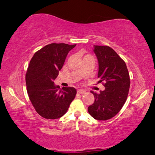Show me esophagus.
<instances>
[{
	"label": "esophagus",
	"instance_id": "1",
	"mask_svg": "<svg viewBox=\"0 0 155 155\" xmlns=\"http://www.w3.org/2000/svg\"><path fill=\"white\" fill-rule=\"evenodd\" d=\"M78 92L80 93V94H84L86 92V91L83 90V89H78Z\"/></svg>",
	"mask_w": 155,
	"mask_h": 155
}]
</instances>
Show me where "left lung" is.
<instances>
[{"instance_id":"8db88e82","label":"left lung","mask_w":155,"mask_h":155,"mask_svg":"<svg viewBox=\"0 0 155 155\" xmlns=\"http://www.w3.org/2000/svg\"><path fill=\"white\" fill-rule=\"evenodd\" d=\"M99 63V82H104L105 90L99 94L91 91L94 102L88 112L94 119L106 120L115 116L126 102L130 88V76L124 61L108 46H94Z\"/></svg>"}]
</instances>
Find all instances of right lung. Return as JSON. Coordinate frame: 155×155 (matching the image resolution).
Returning a JSON list of instances; mask_svg holds the SVG:
<instances>
[{
    "label": "right lung",
    "instance_id": "obj_1",
    "mask_svg": "<svg viewBox=\"0 0 155 155\" xmlns=\"http://www.w3.org/2000/svg\"><path fill=\"white\" fill-rule=\"evenodd\" d=\"M76 44H50L38 51L31 58L26 73V84L36 111L43 118L56 119L66 113L75 99L74 87H63L54 84L68 52Z\"/></svg>",
    "mask_w": 155,
    "mask_h": 155
}]
</instances>
